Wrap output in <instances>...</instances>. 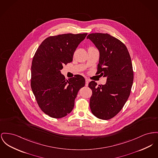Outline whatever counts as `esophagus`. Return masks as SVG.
Wrapping results in <instances>:
<instances>
[{"instance_id": "esophagus-1", "label": "esophagus", "mask_w": 158, "mask_h": 158, "mask_svg": "<svg viewBox=\"0 0 158 158\" xmlns=\"http://www.w3.org/2000/svg\"><path fill=\"white\" fill-rule=\"evenodd\" d=\"M89 82V81L87 78H86V79H85V86H88Z\"/></svg>"}]
</instances>
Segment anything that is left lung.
<instances>
[{
  "label": "left lung",
  "mask_w": 158,
  "mask_h": 158,
  "mask_svg": "<svg viewBox=\"0 0 158 158\" xmlns=\"http://www.w3.org/2000/svg\"><path fill=\"white\" fill-rule=\"evenodd\" d=\"M87 39L100 52L97 73L107 77L105 85L89 82L90 109L98 119H110L121 111L130 96L134 80L131 56L126 46L107 33H91Z\"/></svg>",
  "instance_id": "left-lung-1"
}]
</instances>
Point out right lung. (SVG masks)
<instances>
[{
	"instance_id": "1",
	"label": "right lung",
	"mask_w": 158,
	"mask_h": 158,
	"mask_svg": "<svg viewBox=\"0 0 158 158\" xmlns=\"http://www.w3.org/2000/svg\"><path fill=\"white\" fill-rule=\"evenodd\" d=\"M86 35L68 33L47 37L33 58L31 89L41 110L51 118H61L72 111L77 93L85 85L82 76L66 80L61 70L72 61L75 50Z\"/></svg>"
}]
</instances>
